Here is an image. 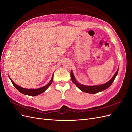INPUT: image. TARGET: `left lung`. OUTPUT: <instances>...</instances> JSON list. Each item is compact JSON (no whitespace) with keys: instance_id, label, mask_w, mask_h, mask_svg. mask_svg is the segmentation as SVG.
I'll return each instance as SVG.
<instances>
[{"instance_id":"left-lung-1","label":"left lung","mask_w":132,"mask_h":132,"mask_svg":"<svg viewBox=\"0 0 132 132\" xmlns=\"http://www.w3.org/2000/svg\"><path fill=\"white\" fill-rule=\"evenodd\" d=\"M119 70V68L118 69L117 72L114 74V75L113 76V77L112 79H111L110 81H109L108 82H106L105 84H103V85H97V86H86L84 85H81L76 80L74 75L72 71L71 72V78L72 79V82L74 83V84L78 87L79 89H80L81 90L82 92L89 93V94H96L98 92H100L101 91H103L104 90L108 88H109L111 85H112L113 82L114 81L116 76L118 74V72Z\"/></svg>"}]
</instances>
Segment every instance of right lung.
Here are the masks:
<instances>
[{
  "label": "right lung",
  "instance_id": "obj_1",
  "mask_svg": "<svg viewBox=\"0 0 132 132\" xmlns=\"http://www.w3.org/2000/svg\"><path fill=\"white\" fill-rule=\"evenodd\" d=\"M53 74L52 75V77L50 81L48 82V84L47 85H46V86H45L43 87H41V88H38V89H26V88H22V87L19 86L16 84H15V83L11 79H10V80H11V81L12 83V84L13 85V86L15 87V88L18 90L19 92H20V93H21L23 94L26 95L35 96L38 95L42 94V93L44 92L46 90L48 87H49V86L51 85L52 82L53 81Z\"/></svg>",
  "mask_w": 132,
  "mask_h": 132
}]
</instances>
